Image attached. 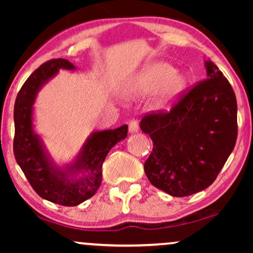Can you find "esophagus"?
Returning a JSON list of instances; mask_svg holds the SVG:
<instances>
[{"label": "esophagus", "mask_w": 253, "mask_h": 253, "mask_svg": "<svg viewBox=\"0 0 253 253\" xmlns=\"http://www.w3.org/2000/svg\"><path fill=\"white\" fill-rule=\"evenodd\" d=\"M138 130H139V122H138V120H131L129 122V131L131 133H134L138 132Z\"/></svg>", "instance_id": "1"}]
</instances>
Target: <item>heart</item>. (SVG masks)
I'll return each mask as SVG.
<instances>
[{"label": "heart", "instance_id": "heart-1", "mask_svg": "<svg viewBox=\"0 0 253 253\" xmlns=\"http://www.w3.org/2000/svg\"><path fill=\"white\" fill-rule=\"evenodd\" d=\"M186 86V77L181 72L175 71L166 62H155L144 68L136 77L124 86L127 94H157L151 101V107L155 110H164L170 107L176 98Z\"/></svg>", "mask_w": 253, "mask_h": 253}]
</instances>
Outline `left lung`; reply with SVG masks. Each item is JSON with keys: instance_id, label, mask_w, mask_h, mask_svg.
Wrapping results in <instances>:
<instances>
[{"instance_id": "1", "label": "left lung", "mask_w": 253, "mask_h": 253, "mask_svg": "<svg viewBox=\"0 0 253 253\" xmlns=\"http://www.w3.org/2000/svg\"><path fill=\"white\" fill-rule=\"evenodd\" d=\"M207 78L183 93L169 112H152L140 127L153 150L145 162L148 181L172 197L209 188L237 139V102L230 83L212 61Z\"/></svg>"}]
</instances>
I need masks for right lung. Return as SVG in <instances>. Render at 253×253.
Returning a JSON list of instances; mask_svg holds the SVG:
<instances>
[{
    "label": "right lung",
    "instance_id": "add662e5",
    "mask_svg": "<svg viewBox=\"0 0 253 253\" xmlns=\"http://www.w3.org/2000/svg\"><path fill=\"white\" fill-rule=\"evenodd\" d=\"M60 69L75 70V65L64 58H54L41 64L19 89L13 108L15 138L13 154L30 184L41 198L62 206H77L98 191L102 178V164L109 151L126 139L127 126L114 130L98 131L83 145L77 160L61 170L51 164L42 143L33 131V103L39 89ZM83 172L79 179L70 176Z\"/></svg>",
    "mask_w": 253,
    "mask_h": 253
}]
</instances>
